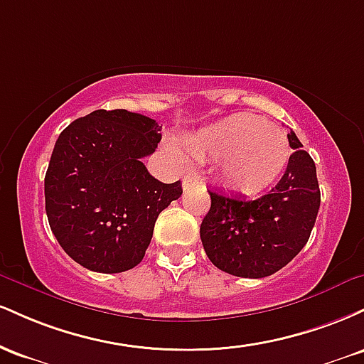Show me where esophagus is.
Instances as JSON below:
<instances>
[{
    "label": "esophagus",
    "mask_w": 364,
    "mask_h": 364,
    "mask_svg": "<svg viewBox=\"0 0 364 364\" xmlns=\"http://www.w3.org/2000/svg\"><path fill=\"white\" fill-rule=\"evenodd\" d=\"M196 183H200L198 176H196V174H188V176L183 179V188H185V190H188V188L195 186Z\"/></svg>",
    "instance_id": "34e87169"
}]
</instances>
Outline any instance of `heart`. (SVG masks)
Segmentation results:
<instances>
[{
	"label": "heart",
	"mask_w": 364,
	"mask_h": 364,
	"mask_svg": "<svg viewBox=\"0 0 364 364\" xmlns=\"http://www.w3.org/2000/svg\"><path fill=\"white\" fill-rule=\"evenodd\" d=\"M196 159H219L217 173L229 190L253 195L272 186L289 162L286 133L260 116L237 112L186 139Z\"/></svg>",
	"instance_id": "b5f03b06"
}]
</instances>
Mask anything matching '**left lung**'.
<instances>
[{
  "mask_svg": "<svg viewBox=\"0 0 364 364\" xmlns=\"http://www.w3.org/2000/svg\"><path fill=\"white\" fill-rule=\"evenodd\" d=\"M294 150L281 181L257 200L210 193V210L200 225L203 250L217 269L236 277L262 279L286 267L303 250L320 208L315 162L294 132Z\"/></svg>",
  "mask_w": 364,
  "mask_h": 364,
  "instance_id": "obj_1",
  "label": "left lung"
}]
</instances>
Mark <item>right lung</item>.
Here are the masks:
<instances>
[{
	"label": "right lung",
	"mask_w": 364,
	"mask_h": 364,
	"mask_svg": "<svg viewBox=\"0 0 364 364\" xmlns=\"http://www.w3.org/2000/svg\"><path fill=\"white\" fill-rule=\"evenodd\" d=\"M162 127L127 109H97L58 136L44 179L46 214L61 248L85 269L118 274L141 262L159 214L183 193L141 159Z\"/></svg>",
	"instance_id": "right-lung-1"
}]
</instances>
